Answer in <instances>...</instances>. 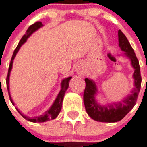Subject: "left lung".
I'll return each mask as SVG.
<instances>
[{"label": "left lung", "mask_w": 147, "mask_h": 147, "mask_svg": "<svg viewBox=\"0 0 147 147\" xmlns=\"http://www.w3.org/2000/svg\"><path fill=\"white\" fill-rule=\"evenodd\" d=\"M118 37L120 49L124 52L125 55L130 59L132 67L134 69L133 74L134 88L131 92V94H128L122 101L102 105L98 104L95 98L98 88L94 81L88 78L85 79L86 88L83 94L85 108L88 116L98 122H116L122 119L136 104L141 86L140 65L134 49L121 30L118 31Z\"/></svg>", "instance_id": "left-lung-1"}]
</instances>
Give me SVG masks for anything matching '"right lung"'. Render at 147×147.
I'll return each mask as SVG.
<instances>
[{"label":"right lung","mask_w":147,"mask_h":147,"mask_svg":"<svg viewBox=\"0 0 147 147\" xmlns=\"http://www.w3.org/2000/svg\"><path fill=\"white\" fill-rule=\"evenodd\" d=\"M43 25L42 24L41 22H35L34 24L31 25L30 27L28 28L27 31L25 33V34L22 37L21 40L19 41V44L17 46V47L16 48V49L14 50V53L13 54V56H12V59H11V61L9 63V70H8V74H7V90H8V93H9V99H10L11 103L15 105L14 102H13V99L11 98L10 92H9V75H10L11 70L13 68V60L15 59L16 55L17 53L19 52L20 47H22V45L24 44V43L27 41L28 38L33 33L35 32L36 31H37L40 28L43 27ZM72 78V76H69V77H67L65 78L61 81V90L59 92V93L57 95L55 100L54 103L53 104V105L50 107V108L48 110H47L46 112L43 113V115H41L40 116H34V117H28V116H25L19 110V109L16 107V109L17 110V111L21 114V116H22L23 118L25 119L28 121H30V122H47V121H49L51 119H54L58 116V115L59 114L61 110V106H62V102L63 99H64V96H65V94L66 92L67 89L68 88L69 86V82L71 80V79Z\"/></svg>","instance_id":"obj_1"}]
</instances>
